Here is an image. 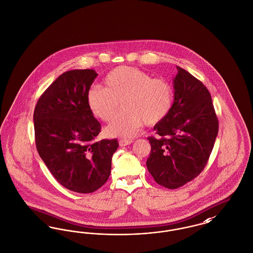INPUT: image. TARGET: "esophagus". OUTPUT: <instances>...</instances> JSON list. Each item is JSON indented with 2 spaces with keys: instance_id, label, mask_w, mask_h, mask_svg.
Masks as SVG:
<instances>
[{
  "instance_id": "34e87169",
  "label": "esophagus",
  "mask_w": 253,
  "mask_h": 253,
  "mask_svg": "<svg viewBox=\"0 0 253 253\" xmlns=\"http://www.w3.org/2000/svg\"><path fill=\"white\" fill-rule=\"evenodd\" d=\"M132 143V139H121L120 140V146L121 147H124L127 145H130Z\"/></svg>"
}]
</instances>
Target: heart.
<instances>
[{
  "instance_id": "1",
  "label": "heart",
  "mask_w": 253,
  "mask_h": 253,
  "mask_svg": "<svg viewBox=\"0 0 253 253\" xmlns=\"http://www.w3.org/2000/svg\"><path fill=\"white\" fill-rule=\"evenodd\" d=\"M104 87L96 85L87 93V104L97 119L109 122L121 106L123 111L106 128L111 136L130 137L146 125L163 121L172 108L174 91L165 79L130 66L107 74Z\"/></svg>"
}]
</instances>
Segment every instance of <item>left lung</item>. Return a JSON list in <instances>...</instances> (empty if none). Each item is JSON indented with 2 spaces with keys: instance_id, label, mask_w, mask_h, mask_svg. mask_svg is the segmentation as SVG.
<instances>
[{
  "instance_id": "1",
  "label": "left lung",
  "mask_w": 253,
  "mask_h": 253,
  "mask_svg": "<svg viewBox=\"0 0 253 253\" xmlns=\"http://www.w3.org/2000/svg\"><path fill=\"white\" fill-rule=\"evenodd\" d=\"M174 101L168 116L157 123V136H149L146 165L157 184L177 189L204 169L218 133L211 96L199 80L177 66Z\"/></svg>"
}]
</instances>
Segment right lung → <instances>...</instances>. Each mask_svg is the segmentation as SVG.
<instances>
[{
  "instance_id": "add662e5",
  "label": "right lung",
  "mask_w": 253,
  "mask_h": 253,
  "mask_svg": "<svg viewBox=\"0 0 253 253\" xmlns=\"http://www.w3.org/2000/svg\"><path fill=\"white\" fill-rule=\"evenodd\" d=\"M97 74L93 69L61 74L40 96L34 110L37 150L66 189L93 193L108 180L117 139L96 141L100 123L87 104Z\"/></svg>"
}]
</instances>
